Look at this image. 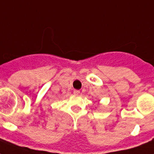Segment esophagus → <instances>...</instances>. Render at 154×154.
<instances>
[{
	"label": "esophagus",
	"instance_id": "1",
	"mask_svg": "<svg viewBox=\"0 0 154 154\" xmlns=\"http://www.w3.org/2000/svg\"><path fill=\"white\" fill-rule=\"evenodd\" d=\"M73 94H74L75 95H79L80 91L79 90H74V91H73Z\"/></svg>",
	"mask_w": 154,
	"mask_h": 154
}]
</instances>
